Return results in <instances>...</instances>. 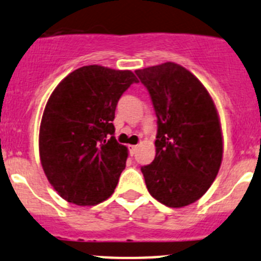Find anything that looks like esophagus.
I'll return each mask as SVG.
<instances>
[{
  "label": "esophagus",
  "mask_w": 261,
  "mask_h": 261,
  "mask_svg": "<svg viewBox=\"0 0 261 261\" xmlns=\"http://www.w3.org/2000/svg\"><path fill=\"white\" fill-rule=\"evenodd\" d=\"M128 148H129V154H130V155L136 154V152H137V146H129V147H128Z\"/></svg>",
  "instance_id": "obj_1"
}]
</instances>
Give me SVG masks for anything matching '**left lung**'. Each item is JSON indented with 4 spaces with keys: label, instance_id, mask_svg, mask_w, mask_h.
<instances>
[{
    "label": "left lung",
    "instance_id": "left-lung-1",
    "mask_svg": "<svg viewBox=\"0 0 261 261\" xmlns=\"http://www.w3.org/2000/svg\"><path fill=\"white\" fill-rule=\"evenodd\" d=\"M148 90L155 117V157L142 166L148 192L168 207L202 197L222 160L219 115L200 80L174 63L136 70Z\"/></svg>",
    "mask_w": 261,
    "mask_h": 261
}]
</instances>
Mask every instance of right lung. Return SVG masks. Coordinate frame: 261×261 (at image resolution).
Wrapping results in <instances>:
<instances>
[{
	"mask_svg": "<svg viewBox=\"0 0 261 261\" xmlns=\"http://www.w3.org/2000/svg\"><path fill=\"white\" fill-rule=\"evenodd\" d=\"M133 83L138 80L129 70L88 65L51 94L40 125V160L51 186L68 202L96 205L114 192L128 152L115 139L112 122Z\"/></svg>",
	"mask_w": 261,
	"mask_h": 261,
	"instance_id": "add662e5",
	"label": "right lung"
}]
</instances>
